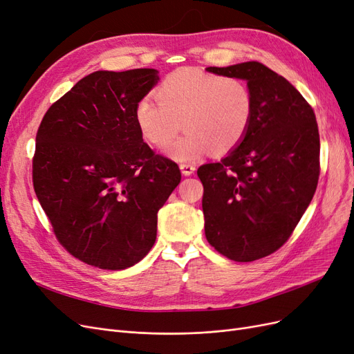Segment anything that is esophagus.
I'll return each instance as SVG.
<instances>
[{
    "label": "esophagus",
    "mask_w": 354,
    "mask_h": 354,
    "mask_svg": "<svg viewBox=\"0 0 354 354\" xmlns=\"http://www.w3.org/2000/svg\"><path fill=\"white\" fill-rule=\"evenodd\" d=\"M180 169L185 176H190V174L195 173L196 168H195L194 164H180Z\"/></svg>",
    "instance_id": "obj_1"
}]
</instances>
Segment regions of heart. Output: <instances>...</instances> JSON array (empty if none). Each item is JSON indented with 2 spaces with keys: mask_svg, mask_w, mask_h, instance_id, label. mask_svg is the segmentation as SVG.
<instances>
[{
  "mask_svg": "<svg viewBox=\"0 0 354 354\" xmlns=\"http://www.w3.org/2000/svg\"><path fill=\"white\" fill-rule=\"evenodd\" d=\"M156 97L137 102L136 124L146 140L165 147L174 140L181 124L187 131L167 149L177 160H194L212 149L229 153L248 131L254 113V95L246 81L220 77L194 68L168 73L156 87Z\"/></svg>",
  "mask_w": 354,
  "mask_h": 354,
  "instance_id": "1",
  "label": "heart"
}]
</instances>
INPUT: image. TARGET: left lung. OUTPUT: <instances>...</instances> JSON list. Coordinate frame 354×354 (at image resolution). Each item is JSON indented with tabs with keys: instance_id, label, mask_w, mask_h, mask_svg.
I'll list each match as a JSON object with an SVG mask.
<instances>
[{
	"instance_id": "obj_1",
	"label": "left lung",
	"mask_w": 354,
	"mask_h": 354,
	"mask_svg": "<svg viewBox=\"0 0 354 354\" xmlns=\"http://www.w3.org/2000/svg\"><path fill=\"white\" fill-rule=\"evenodd\" d=\"M207 71L245 80L254 95L252 120L238 147L198 168L207 241L227 259L248 263L279 250L313 199L317 122L294 85L263 63Z\"/></svg>"
}]
</instances>
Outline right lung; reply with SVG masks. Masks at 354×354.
Wrapping results in <instances>:
<instances>
[{
  "mask_svg": "<svg viewBox=\"0 0 354 354\" xmlns=\"http://www.w3.org/2000/svg\"><path fill=\"white\" fill-rule=\"evenodd\" d=\"M156 69L97 71L50 106L37 133L32 181L57 241L104 270L140 261L156 241L158 211L181 180L136 124Z\"/></svg>",
  "mask_w": 354,
  "mask_h": 354,
  "instance_id": "add662e5",
  "label": "right lung"
}]
</instances>
